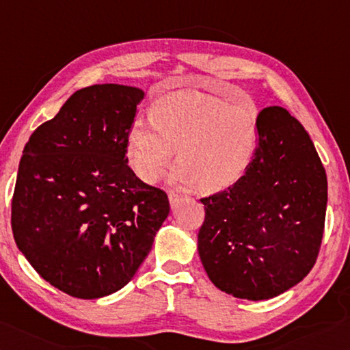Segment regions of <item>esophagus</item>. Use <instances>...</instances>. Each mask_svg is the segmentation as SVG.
Segmentation results:
<instances>
[{
	"label": "esophagus",
	"instance_id": "1",
	"mask_svg": "<svg viewBox=\"0 0 350 350\" xmlns=\"http://www.w3.org/2000/svg\"><path fill=\"white\" fill-rule=\"evenodd\" d=\"M180 201H183V197H180L178 193H175V192H170V193H169V203H170V206H172V209L178 206Z\"/></svg>",
	"mask_w": 350,
	"mask_h": 350
}]
</instances>
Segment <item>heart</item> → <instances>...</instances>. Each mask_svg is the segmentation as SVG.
Masks as SVG:
<instances>
[{
    "mask_svg": "<svg viewBox=\"0 0 350 350\" xmlns=\"http://www.w3.org/2000/svg\"><path fill=\"white\" fill-rule=\"evenodd\" d=\"M260 144V110L176 92L158 98L150 107V122L135 120L126 139L127 161L139 180L155 183L176 149L178 164L172 181L197 185L215 193L234 186L252 164Z\"/></svg>",
    "mask_w": 350,
    "mask_h": 350,
    "instance_id": "heart-1",
    "label": "heart"
}]
</instances>
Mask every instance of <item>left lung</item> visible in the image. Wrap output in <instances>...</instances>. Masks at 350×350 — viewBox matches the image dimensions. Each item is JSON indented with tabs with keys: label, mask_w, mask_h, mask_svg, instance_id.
<instances>
[{
	"label": "left lung",
	"mask_w": 350,
	"mask_h": 350,
	"mask_svg": "<svg viewBox=\"0 0 350 350\" xmlns=\"http://www.w3.org/2000/svg\"><path fill=\"white\" fill-rule=\"evenodd\" d=\"M201 203L198 254L219 291L269 299L314 267L326 218V170L309 133L286 109L261 110L250 167L228 191Z\"/></svg>",
	"instance_id": "8db88e82"
}]
</instances>
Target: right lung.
<instances>
[{"mask_svg": "<svg viewBox=\"0 0 350 350\" xmlns=\"http://www.w3.org/2000/svg\"><path fill=\"white\" fill-rule=\"evenodd\" d=\"M143 98L133 85L79 89L23 150L15 243L41 278L70 297L124 287L169 215L167 195L127 165V133Z\"/></svg>", "mask_w": 350, "mask_h": 350, "instance_id": "obj_1", "label": "right lung"}]
</instances>
